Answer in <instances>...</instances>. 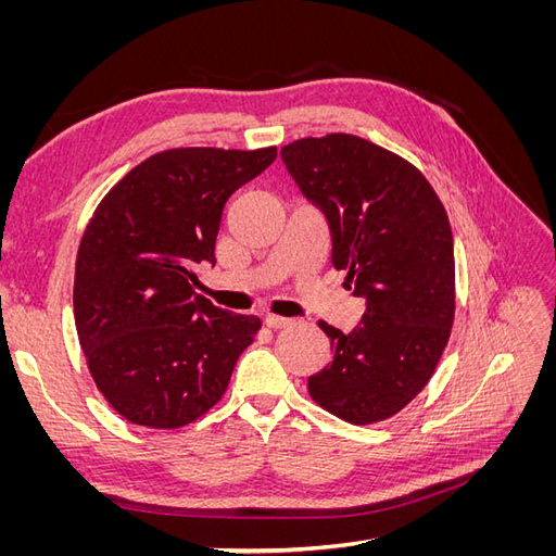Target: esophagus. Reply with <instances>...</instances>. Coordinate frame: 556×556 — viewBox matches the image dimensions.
Returning a JSON list of instances; mask_svg holds the SVG:
<instances>
[{"label":"esophagus","instance_id":"1","mask_svg":"<svg viewBox=\"0 0 556 556\" xmlns=\"http://www.w3.org/2000/svg\"><path fill=\"white\" fill-rule=\"evenodd\" d=\"M264 323H266V327H271V329H285V327L294 325V319H290V317H280V315H266V317H264Z\"/></svg>","mask_w":556,"mask_h":556}]
</instances>
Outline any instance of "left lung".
<instances>
[{"instance_id": "obj_1", "label": "left lung", "mask_w": 556, "mask_h": 556, "mask_svg": "<svg viewBox=\"0 0 556 556\" xmlns=\"http://www.w3.org/2000/svg\"><path fill=\"white\" fill-rule=\"evenodd\" d=\"M290 176L325 213L331 264L366 299L343 333L319 323L331 364L308 378L317 406L350 425L396 415L425 390L454 323V245L447 213L422 172L352 134L280 148Z\"/></svg>"}]
</instances>
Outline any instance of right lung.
Wrapping results in <instances>:
<instances>
[{"mask_svg": "<svg viewBox=\"0 0 556 556\" xmlns=\"http://www.w3.org/2000/svg\"><path fill=\"white\" fill-rule=\"evenodd\" d=\"M278 155L172 148L117 180L83 233L74 317L97 390L150 429L194 422L223 399L262 323L194 294V268L215 264L227 199Z\"/></svg>", "mask_w": 556, "mask_h": 556, "instance_id": "1", "label": "right lung"}]
</instances>
